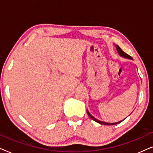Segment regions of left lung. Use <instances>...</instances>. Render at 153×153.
<instances>
[{"mask_svg": "<svg viewBox=\"0 0 153 153\" xmlns=\"http://www.w3.org/2000/svg\"><path fill=\"white\" fill-rule=\"evenodd\" d=\"M116 48L117 51H118V53L119 54V55H120V56H121V57H123V58H127V59L133 60V59H132V58H131L130 56H129L128 54H127L126 53H125V52L123 51V50L121 49L120 47H119V46H118V45H116ZM87 113H88V115L90 118L93 119V120L94 121H95V122H97V123H100V124H101V125H117V124H118V123H120L122 122L123 120H124L125 119V118L124 120H120V121H118V122H116V123H106V122H104V121H101V120H98V119L95 118V117H93V116H92V115H91V114H90V112L88 111V109H87Z\"/></svg>", "mask_w": 153, "mask_h": 153, "instance_id": "obj_1", "label": "left lung"}]
</instances>
